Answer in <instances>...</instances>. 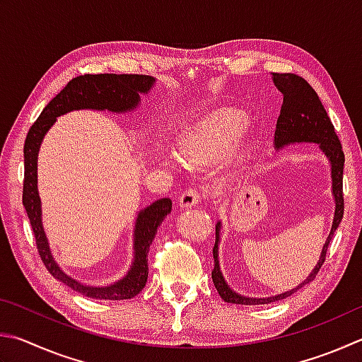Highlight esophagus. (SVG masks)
<instances>
[{
	"mask_svg": "<svg viewBox=\"0 0 362 362\" xmlns=\"http://www.w3.org/2000/svg\"><path fill=\"white\" fill-rule=\"evenodd\" d=\"M201 199H202V193L199 192V189L188 188L180 196L179 204H180V207H193L198 202H201Z\"/></svg>",
	"mask_w": 362,
	"mask_h": 362,
	"instance_id": "34e87169",
	"label": "esophagus"
}]
</instances>
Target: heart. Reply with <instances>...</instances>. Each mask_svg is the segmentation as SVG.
<instances>
[{
  "mask_svg": "<svg viewBox=\"0 0 362 362\" xmlns=\"http://www.w3.org/2000/svg\"><path fill=\"white\" fill-rule=\"evenodd\" d=\"M244 134V118L220 112L206 118L182 142V156L188 163H210L231 155Z\"/></svg>",
  "mask_w": 362,
  "mask_h": 362,
  "instance_id": "b5f03b06",
  "label": "heart"
}]
</instances>
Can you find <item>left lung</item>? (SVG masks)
I'll list each match as a JSON object with an SVG mask.
<instances>
[{
	"mask_svg": "<svg viewBox=\"0 0 362 362\" xmlns=\"http://www.w3.org/2000/svg\"><path fill=\"white\" fill-rule=\"evenodd\" d=\"M274 83L277 88L284 93V103H281L280 115L277 120V127H275V147L280 148L288 144L294 142H317L320 147L326 153L327 158L331 161L332 169V193L334 199H336V214H334V221L331 228V234L327 238L326 244L323 247V252L318 259V264L315 266L312 274L308 275L305 281L294 288L291 291H286L284 294L272 296L267 299H252L245 298V296H239L234 293L231 288L226 285L225 279L220 272L218 264V242H220V223L215 226V245H214V259L215 266L212 271V280L216 288V291L221 296V299L229 304H244V305H255V304H269V302H275L280 299H285L291 296L302 286H305L308 281H312L317 274L320 272L321 266L326 261V252L329 247V242L332 239L334 233L339 228L341 218H344V164H345V155L341 150V144L339 141V136L336 134L334 124L331 118L327 117L326 109L321 104L317 91L312 88L304 77L293 72H272Z\"/></svg>",
	"mask_w": 362,
	"mask_h": 362,
	"instance_id": "1",
	"label": "left lung"
}]
</instances>
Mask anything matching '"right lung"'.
I'll return each instance as SVG.
<instances>
[{"mask_svg": "<svg viewBox=\"0 0 362 362\" xmlns=\"http://www.w3.org/2000/svg\"><path fill=\"white\" fill-rule=\"evenodd\" d=\"M155 82L153 77L142 74H83L68 82L60 93L44 107L37 120L31 124L23 146L25 177L22 202L33 228L39 256L47 271L57 280L63 281L72 290L87 298L122 300L131 299L142 291L148 277V250L156 234V229L163 223L164 216L170 212L173 202L169 198L155 201L152 206L139 212L134 229V262L129 272L122 280L110 286L93 288L68 277L57 266L50 255L47 239H45L41 223V199L37 194V152L42 137L55 123L58 115H63L74 109H98L124 112L137 106L139 93H147Z\"/></svg>", "mask_w": 362, "mask_h": 362, "instance_id": "obj_1", "label": "right lung"}]
</instances>
